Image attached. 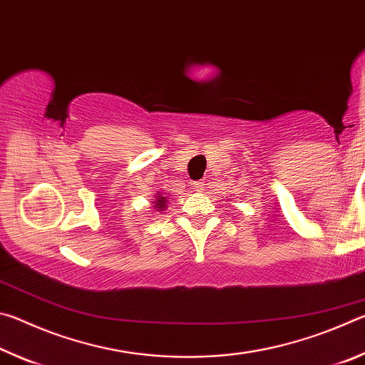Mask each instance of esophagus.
I'll return each instance as SVG.
<instances>
[{"label":"esophagus","instance_id":"obj_1","mask_svg":"<svg viewBox=\"0 0 365 365\" xmlns=\"http://www.w3.org/2000/svg\"><path fill=\"white\" fill-rule=\"evenodd\" d=\"M193 188H195V191H202V190L206 188V182H205V180L195 182V183H193Z\"/></svg>","mask_w":365,"mask_h":365}]
</instances>
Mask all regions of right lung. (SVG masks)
Returning a JSON list of instances; mask_svg holds the SVG:
<instances>
[{
  "mask_svg": "<svg viewBox=\"0 0 365 365\" xmlns=\"http://www.w3.org/2000/svg\"><path fill=\"white\" fill-rule=\"evenodd\" d=\"M154 197H156V201H153L154 209H158L159 212L164 211V209L168 207V205H165V202H168V197H165L163 193H158Z\"/></svg>",
  "mask_w": 365,
  "mask_h": 365,
  "instance_id": "add662e5",
  "label": "right lung"
}]
</instances>
